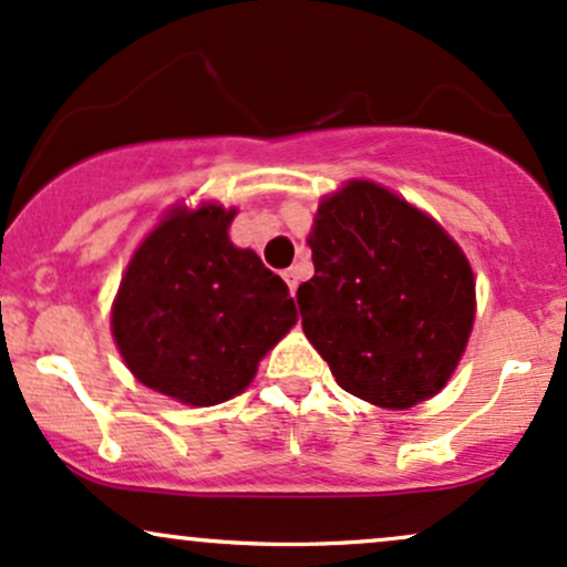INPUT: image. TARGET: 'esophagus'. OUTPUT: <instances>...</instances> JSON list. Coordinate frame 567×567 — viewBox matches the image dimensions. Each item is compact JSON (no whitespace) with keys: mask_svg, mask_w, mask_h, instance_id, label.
<instances>
[{"mask_svg":"<svg viewBox=\"0 0 567 567\" xmlns=\"http://www.w3.org/2000/svg\"><path fill=\"white\" fill-rule=\"evenodd\" d=\"M282 279H285V285H288L290 293L296 296V288H298V266H293V269H285V271H282Z\"/></svg>","mask_w":567,"mask_h":567,"instance_id":"34e87169","label":"esophagus"}]
</instances>
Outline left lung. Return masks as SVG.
<instances>
[{"label":"left lung","mask_w":567,"mask_h":567,"mask_svg":"<svg viewBox=\"0 0 567 567\" xmlns=\"http://www.w3.org/2000/svg\"><path fill=\"white\" fill-rule=\"evenodd\" d=\"M301 326L341 390L384 409L439 393L474 326V271L439 223L354 179L320 204Z\"/></svg>","instance_id":"1"}]
</instances>
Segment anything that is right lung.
Listing matches in <instances>:
<instances>
[{"mask_svg": "<svg viewBox=\"0 0 567 567\" xmlns=\"http://www.w3.org/2000/svg\"><path fill=\"white\" fill-rule=\"evenodd\" d=\"M217 204L174 213L128 264L112 336L142 384L215 406L252 382L258 360L296 326L288 285L228 239Z\"/></svg>", "mask_w": 567, "mask_h": 567, "instance_id": "right-lung-1", "label": "right lung"}]
</instances>
